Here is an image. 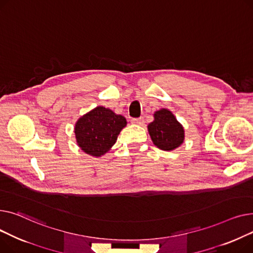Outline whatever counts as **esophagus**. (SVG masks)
Wrapping results in <instances>:
<instances>
[{
    "label": "esophagus",
    "instance_id": "esophagus-1",
    "mask_svg": "<svg viewBox=\"0 0 253 253\" xmlns=\"http://www.w3.org/2000/svg\"><path fill=\"white\" fill-rule=\"evenodd\" d=\"M132 125H137V126H142L144 124V118L139 117V118H132L131 120Z\"/></svg>",
    "mask_w": 253,
    "mask_h": 253
}]
</instances>
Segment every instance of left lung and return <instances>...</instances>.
Segmentation results:
<instances>
[{"instance_id":"obj_1","label":"left lung","mask_w":253,"mask_h":253,"mask_svg":"<svg viewBox=\"0 0 253 253\" xmlns=\"http://www.w3.org/2000/svg\"><path fill=\"white\" fill-rule=\"evenodd\" d=\"M153 116L154 121L147 126L153 144L163 151H172L180 147L185 140V129L173 113L161 108Z\"/></svg>"}]
</instances>
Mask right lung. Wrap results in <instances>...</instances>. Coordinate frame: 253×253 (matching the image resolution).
Returning <instances> with one entry per match:
<instances>
[{
    "label": "right lung",
    "instance_id": "obj_1",
    "mask_svg": "<svg viewBox=\"0 0 253 253\" xmlns=\"http://www.w3.org/2000/svg\"><path fill=\"white\" fill-rule=\"evenodd\" d=\"M126 124L125 116L116 114L109 108L97 106L81 116L76 123L77 143L84 153L101 157L116 143Z\"/></svg>",
    "mask_w": 253,
    "mask_h": 253
}]
</instances>
